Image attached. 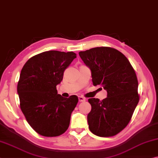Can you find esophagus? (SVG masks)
<instances>
[{
    "instance_id": "1",
    "label": "esophagus",
    "mask_w": 158,
    "mask_h": 158,
    "mask_svg": "<svg viewBox=\"0 0 158 158\" xmlns=\"http://www.w3.org/2000/svg\"><path fill=\"white\" fill-rule=\"evenodd\" d=\"M78 101L79 102H84L85 101V98L82 96H78Z\"/></svg>"
}]
</instances>
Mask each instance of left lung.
I'll return each instance as SVG.
<instances>
[{
    "label": "left lung",
    "instance_id": "obj_1",
    "mask_svg": "<svg viewBox=\"0 0 158 158\" xmlns=\"http://www.w3.org/2000/svg\"><path fill=\"white\" fill-rule=\"evenodd\" d=\"M92 72L93 85L107 92L101 101L89 98L87 115L90 131L99 137H111L128 125L139 100L135 71L123 53L110 47H96L79 52Z\"/></svg>",
    "mask_w": 158,
    "mask_h": 158
}]
</instances>
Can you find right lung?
<instances>
[{"label": "right lung", "instance_id": "obj_1", "mask_svg": "<svg viewBox=\"0 0 158 158\" xmlns=\"http://www.w3.org/2000/svg\"><path fill=\"white\" fill-rule=\"evenodd\" d=\"M76 54L49 51L27 61L17 85L20 107L27 123L44 137H56L68 129L72 112L78 102L76 95L64 98L56 86Z\"/></svg>", "mask_w": 158, "mask_h": 158}]
</instances>
